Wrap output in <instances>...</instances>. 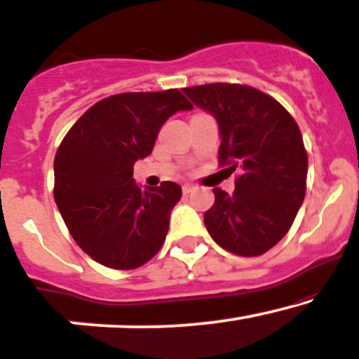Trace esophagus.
Wrapping results in <instances>:
<instances>
[{
    "label": "esophagus",
    "mask_w": 359,
    "mask_h": 359,
    "mask_svg": "<svg viewBox=\"0 0 359 359\" xmlns=\"http://www.w3.org/2000/svg\"><path fill=\"white\" fill-rule=\"evenodd\" d=\"M193 188H195V187H193V184H183V193H184V195H188V193H191L193 191Z\"/></svg>",
    "instance_id": "obj_1"
}]
</instances>
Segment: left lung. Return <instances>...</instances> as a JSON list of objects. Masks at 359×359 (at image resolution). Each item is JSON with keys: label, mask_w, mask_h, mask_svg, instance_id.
<instances>
[{"label": "left lung", "mask_w": 359, "mask_h": 359, "mask_svg": "<svg viewBox=\"0 0 359 359\" xmlns=\"http://www.w3.org/2000/svg\"><path fill=\"white\" fill-rule=\"evenodd\" d=\"M183 91L219 123L220 166L239 171L233 193L213 188L207 231L232 255H264L290 231L305 198L309 158L300 128L256 88L212 83Z\"/></svg>", "instance_id": "obj_1"}]
</instances>
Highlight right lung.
<instances>
[{
    "label": "right lung",
    "instance_id": "1",
    "mask_svg": "<svg viewBox=\"0 0 359 359\" xmlns=\"http://www.w3.org/2000/svg\"><path fill=\"white\" fill-rule=\"evenodd\" d=\"M193 104L178 90L120 93L95 103L55 152L54 198L72 239L96 263L135 269L163 245L181 187L135 184V161L147 158L159 128Z\"/></svg>",
    "mask_w": 359,
    "mask_h": 359
}]
</instances>
